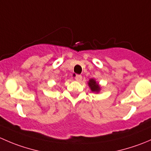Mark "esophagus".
<instances>
[{
	"label": "esophagus",
	"instance_id": "obj_1",
	"mask_svg": "<svg viewBox=\"0 0 151 151\" xmlns=\"http://www.w3.org/2000/svg\"><path fill=\"white\" fill-rule=\"evenodd\" d=\"M75 80H77V82H80L82 80V76L77 74V75L75 76Z\"/></svg>",
	"mask_w": 151,
	"mask_h": 151
}]
</instances>
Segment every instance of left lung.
Returning <instances> with one entry per match:
<instances>
[{
  "label": "left lung",
  "mask_w": 151,
  "mask_h": 151,
  "mask_svg": "<svg viewBox=\"0 0 151 151\" xmlns=\"http://www.w3.org/2000/svg\"><path fill=\"white\" fill-rule=\"evenodd\" d=\"M88 85L92 92L96 93H99L100 92V91H101V85L99 84L98 82H96V80H94V79H90L89 81L88 82Z\"/></svg>",
  "instance_id": "8db88e82"
}]
</instances>
